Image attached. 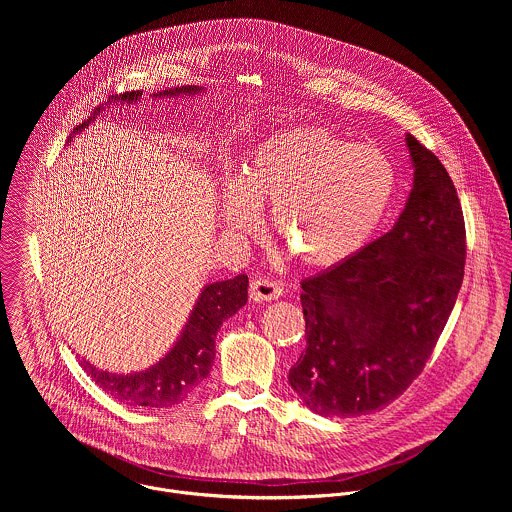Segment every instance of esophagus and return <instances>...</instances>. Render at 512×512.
<instances>
[{
	"instance_id": "34e87169",
	"label": "esophagus",
	"mask_w": 512,
	"mask_h": 512,
	"mask_svg": "<svg viewBox=\"0 0 512 512\" xmlns=\"http://www.w3.org/2000/svg\"><path fill=\"white\" fill-rule=\"evenodd\" d=\"M282 295V286L268 278H258L250 284V299L254 301H274Z\"/></svg>"
}]
</instances>
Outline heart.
Instances as JSON below:
<instances>
[{"mask_svg": "<svg viewBox=\"0 0 512 512\" xmlns=\"http://www.w3.org/2000/svg\"><path fill=\"white\" fill-rule=\"evenodd\" d=\"M396 187L390 161L323 126H295L254 147L222 183L220 220L230 236L272 228L293 260L331 268L355 256L384 219Z\"/></svg>", "mask_w": 512, "mask_h": 512, "instance_id": "obj_1", "label": "heart"}]
</instances>
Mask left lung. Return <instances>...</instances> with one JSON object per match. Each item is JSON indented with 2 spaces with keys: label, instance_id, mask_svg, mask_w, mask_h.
Here are the masks:
<instances>
[{
  "label": "left lung",
  "instance_id": "obj_1",
  "mask_svg": "<svg viewBox=\"0 0 512 512\" xmlns=\"http://www.w3.org/2000/svg\"><path fill=\"white\" fill-rule=\"evenodd\" d=\"M414 183L392 230L301 282L307 347L290 384L315 414L382 410L424 370L455 305L465 222L438 157L406 134Z\"/></svg>",
  "mask_w": 512,
  "mask_h": 512
}]
</instances>
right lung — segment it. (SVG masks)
<instances>
[{
  "mask_svg": "<svg viewBox=\"0 0 512 512\" xmlns=\"http://www.w3.org/2000/svg\"><path fill=\"white\" fill-rule=\"evenodd\" d=\"M205 92L201 86H177L169 90H161L151 94L153 98H175V96H195ZM144 90L124 92L114 96L112 100L134 104L142 98ZM112 104V102H110ZM106 108H96L94 114L82 122L74 136H78L88 124L94 122L96 116ZM248 301V276L240 274L232 280L213 282L203 288L193 311L189 313L187 323L181 329V335L173 343V347L161 357L155 365L149 366L140 372L118 374L100 370L90 365L86 359L78 363L86 370V374L114 400L124 402L128 406H146V408H167L183 402L195 386H199L211 372L215 363V339L219 333L222 321L238 313Z\"/></svg>",
  "mask_w": 512,
  "mask_h": 512,
  "instance_id": "right-lung-1",
  "label": "right lung"
}]
</instances>
